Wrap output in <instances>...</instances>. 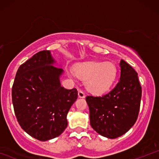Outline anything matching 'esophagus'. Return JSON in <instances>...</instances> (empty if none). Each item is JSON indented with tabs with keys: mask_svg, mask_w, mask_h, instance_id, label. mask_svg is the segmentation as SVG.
Masks as SVG:
<instances>
[{
	"mask_svg": "<svg viewBox=\"0 0 159 159\" xmlns=\"http://www.w3.org/2000/svg\"><path fill=\"white\" fill-rule=\"evenodd\" d=\"M78 97L81 98H85V94H84V93L82 90H79V91H78Z\"/></svg>",
	"mask_w": 159,
	"mask_h": 159,
	"instance_id": "obj_1",
	"label": "esophagus"
}]
</instances>
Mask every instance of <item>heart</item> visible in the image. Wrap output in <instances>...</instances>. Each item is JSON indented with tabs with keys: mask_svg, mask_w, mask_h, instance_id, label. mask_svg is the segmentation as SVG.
I'll return each mask as SVG.
<instances>
[{
	"mask_svg": "<svg viewBox=\"0 0 159 159\" xmlns=\"http://www.w3.org/2000/svg\"><path fill=\"white\" fill-rule=\"evenodd\" d=\"M71 75H76L85 81V86L89 92L93 94H102L106 92L113 84L117 69L111 62H85L78 63L75 67V73L69 71Z\"/></svg>",
	"mask_w": 159,
	"mask_h": 159,
	"instance_id": "b5f03b06",
	"label": "heart"
}]
</instances>
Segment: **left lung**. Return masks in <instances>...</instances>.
Here are the masks:
<instances>
[{"label":"left lung","instance_id":"obj_1","mask_svg":"<svg viewBox=\"0 0 159 159\" xmlns=\"http://www.w3.org/2000/svg\"><path fill=\"white\" fill-rule=\"evenodd\" d=\"M120 80L110 93L100 97H86L90 125L110 139L122 136L134 125L141 99L138 73L123 60H120Z\"/></svg>","mask_w":159,"mask_h":159}]
</instances>
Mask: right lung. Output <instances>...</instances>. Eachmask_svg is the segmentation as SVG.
Returning <instances> with one entry per match:
<instances>
[{
	"label": "right lung",
	"mask_w": 159,
	"mask_h": 159,
	"mask_svg": "<svg viewBox=\"0 0 159 159\" xmlns=\"http://www.w3.org/2000/svg\"><path fill=\"white\" fill-rule=\"evenodd\" d=\"M50 51H42L20 66L12 88L14 111L21 129L41 141L61 135L78 98L75 88L61 87L64 71Z\"/></svg>",
	"instance_id": "add662e5"
}]
</instances>
